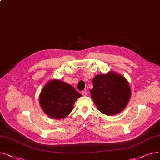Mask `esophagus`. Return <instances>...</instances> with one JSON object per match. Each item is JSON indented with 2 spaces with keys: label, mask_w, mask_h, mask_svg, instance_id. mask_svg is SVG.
Here are the masks:
<instances>
[{
  "label": "esophagus",
  "mask_w": 160,
  "mask_h": 160,
  "mask_svg": "<svg viewBox=\"0 0 160 160\" xmlns=\"http://www.w3.org/2000/svg\"><path fill=\"white\" fill-rule=\"evenodd\" d=\"M82 95L86 96V95H87V92H86V91H82Z\"/></svg>",
  "instance_id": "1"
}]
</instances>
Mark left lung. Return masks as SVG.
Returning a JSON list of instances; mask_svg holds the SVG:
<instances>
[{
	"mask_svg": "<svg viewBox=\"0 0 160 160\" xmlns=\"http://www.w3.org/2000/svg\"><path fill=\"white\" fill-rule=\"evenodd\" d=\"M90 93L101 112L112 116L126 108L131 97V89L122 75L110 72L95 76Z\"/></svg>",
	"mask_w": 160,
	"mask_h": 160,
	"instance_id": "8db88e82",
	"label": "left lung"
}]
</instances>
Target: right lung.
Segmentation results:
<instances>
[{"label": "right lung", "mask_w": 160, "mask_h": 160, "mask_svg": "<svg viewBox=\"0 0 160 160\" xmlns=\"http://www.w3.org/2000/svg\"><path fill=\"white\" fill-rule=\"evenodd\" d=\"M81 96L72 86L53 80L46 84L42 90L40 105L48 116L55 119H62L70 114L75 101Z\"/></svg>", "instance_id": "obj_1"}]
</instances>
